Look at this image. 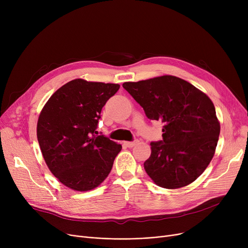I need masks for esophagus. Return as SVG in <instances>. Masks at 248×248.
I'll return each mask as SVG.
<instances>
[{
  "instance_id": "1",
  "label": "esophagus",
  "mask_w": 248,
  "mask_h": 248,
  "mask_svg": "<svg viewBox=\"0 0 248 248\" xmlns=\"http://www.w3.org/2000/svg\"><path fill=\"white\" fill-rule=\"evenodd\" d=\"M138 142H139V140H134V141H125L124 144H125V146L128 147V148H133V147H135L136 145H138Z\"/></svg>"
}]
</instances>
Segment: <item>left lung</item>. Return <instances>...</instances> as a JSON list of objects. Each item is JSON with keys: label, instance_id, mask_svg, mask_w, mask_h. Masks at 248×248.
<instances>
[{"label": "left lung", "instance_id": "obj_1", "mask_svg": "<svg viewBox=\"0 0 248 248\" xmlns=\"http://www.w3.org/2000/svg\"><path fill=\"white\" fill-rule=\"evenodd\" d=\"M124 88L144 108L148 119L163 123V140L151 142L144 168L155 185L185 187L210 164L220 134L212 100L188 81L163 75Z\"/></svg>", "mask_w": 248, "mask_h": 248}]
</instances>
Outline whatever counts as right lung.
I'll return each instance as SVG.
<instances>
[{"label":"right lung","instance_id":"1","mask_svg":"<svg viewBox=\"0 0 248 248\" xmlns=\"http://www.w3.org/2000/svg\"><path fill=\"white\" fill-rule=\"evenodd\" d=\"M119 88L77 78L57 89L39 114V146L50 172L64 186L89 191L110 173L122 146L96 136L95 129L102 108Z\"/></svg>","mask_w":248,"mask_h":248}]
</instances>
